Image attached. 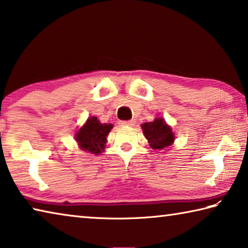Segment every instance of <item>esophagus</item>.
Masks as SVG:
<instances>
[{
    "mask_svg": "<svg viewBox=\"0 0 248 248\" xmlns=\"http://www.w3.org/2000/svg\"><path fill=\"white\" fill-rule=\"evenodd\" d=\"M119 124L123 125V127H132V125L136 124L133 120H127V121H119Z\"/></svg>",
    "mask_w": 248,
    "mask_h": 248,
    "instance_id": "34e87169",
    "label": "esophagus"
}]
</instances>
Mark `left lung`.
<instances>
[{
  "label": "left lung",
  "mask_w": 248,
  "mask_h": 248,
  "mask_svg": "<svg viewBox=\"0 0 248 248\" xmlns=\"http://www.w3.org/2000/svg\"><path fill=\"white\" fill-rule=\"evenodd\" d=\"M142 130L153 150L169 149L175 140L174 132L163 118H155L152 123H144Z\"/></svg>",
  "instance_id": "left-lung-1"
}]
</instances>
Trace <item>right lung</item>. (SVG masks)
Here are the masks:
<instances>
[{
  "instance_id": "obj_1",
  "label": "right lung",
  "mask_w": 248,
  "mask_h": 248,
  "mask_svg": "<svg viewBox=\"0 0 248 248\" xmlns=\"http://www.w3.org/2000/svg\"><path fill=\"white\" fill-rule=\"evenodd\" d=\"M111 124H102L97 117H90L85 124L75 134L78 146L86 152L99 154L105 150L107 136L112 129Z\"/></svg>"
}]
</instances>
